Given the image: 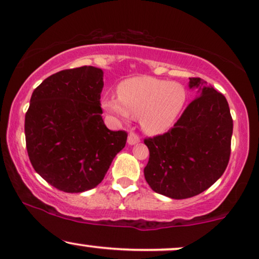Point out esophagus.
I'll list each match as a JSON object with an SVG mask.
<instances>
[{"mask_svg":"<svg viewBox=\"0 0 259 259\" xmlns=\"http://www.w3.org/2000/svg\"><path fill=\"white\" fill-rule=\"evenodd\" d=\"M139 142H140V138L136 135V134L130 133L129 135H127V143H129L130 146L136 145V143H139Z\"/></svg>","mask_w":259,"mask_h":259,"instance_id":"obj_1","label":"esophagus"}]
</instances>
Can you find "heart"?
I'll return each mask as SVG.
<instances>
[{
    "instance_id": "1",
    "label": "heart",
    "mask_w": 259,
    "mask_h": 259,
    "mask_svg": "<svg viewBox=\"0 0 259 259\" xmlns=\"http://www.w3.org/2000/svg\"><path fill=\"white\" fill-rule=\"evenodd\" d=\"M117 93L118 98L102 101L104 110L120 119L139 116L142 129L153 135L166 133L175 124L187 99L180 83L147 76L121 80Z\"/></svg>"
}]
</instances>
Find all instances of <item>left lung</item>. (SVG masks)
Wrapping results in <instances>:
<instances>
[{
    "mask_svg": "<svg viewBox=\"0 0 259 259\" xmlns=\"http://www.w3.org/2000/svg\"><path fill=\"white\" fill-rule=\"evenodd\" d=\"M198 98L167 133L145 139L149 151L145 179L155 193L187 199L210 188L230 157L233 119L227 99L204 79L189 78Z\"/></svg>",
    "mask_w": 259,
    "mask_h": 259,
    "instance_id": "1",
    "label": "left lung"
}]
</instances>
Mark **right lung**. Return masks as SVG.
Instances as JSON below:
<instances>
[{
    "label": "right lung",
    "mask_w": 259,
    "mask_h": 259,
    "mask_svg": "<svg viewBox=\"0 0 259 259\" xmlns=\"http://www.w3.org/2000/svg\"><path fill=\"white\" fill-rule=\"evenodd\" d=\"M104 72L94 66L62 70L33 90L25 114L26 149L33 169L66 193L95 188L127 134L112 132L101 114Z\"/></svg>",
    "instance_id": "add662e5"
}]
</instances>
